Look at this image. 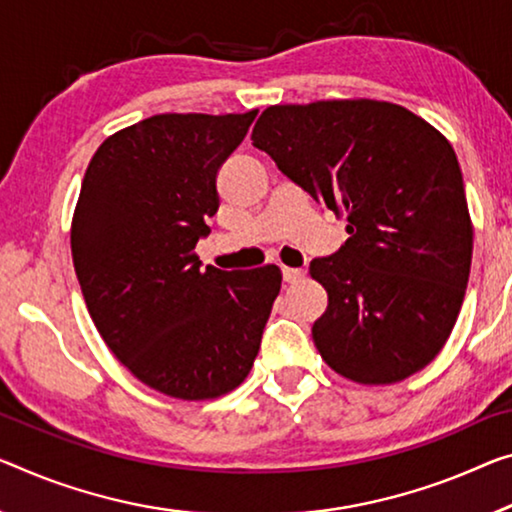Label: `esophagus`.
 <instances>
[{"instance_id": "34e87169", "label": "esophagus", "mask_w": 512, "mask_h": 512, "mask_svg": "<svg viewBox=\"0 0 512 512\" xmlns=\"http://www.w3.org/2000/svg\"><path fill=\"white\" fill-rule=\"evenodd\" d=\"M283 281H288V283H297V281H302L304 279V270L302 267H283Z\"/></svg>"}]
</instances>
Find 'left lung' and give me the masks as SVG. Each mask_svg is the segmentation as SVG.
<instances>
[{
	"instance_id": "1",
	"label": "left lung",
	"mask_w": 512,
	"mask_h": 512,
	"mask_svg": "<svg viewBox=\"0 0 512 512\" xmlns=\"http://www.w3.org/2000/svg\"><path fill=\"white\" fill-rule=\"evenodd\" d=\"M251 141L293 183L348 217L350 238L311 261L327 290L313 343L359 384H393L444 348L469 281L471 226L453 146L384 100L272 105Z\"/></svg>"
}]
</instances>
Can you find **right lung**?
I'll list each match as a JSON object with an SVG mask.
<instances>
[{"instance_id": "add662e5", "label": "right lung", "mask_w": 512, "mask_h": 512, "mask_svg": "<svg viewBox=\"0 0 512 512\" xmlns=\"http://www.w3.org/2000/svg\"><path fill=\"white\" fill-rule=\"evenodd\" d=\"M256 114L151 116L102 141L82 180L70 249L86 309L116 359L171 398L240 387L279 295L277 265L201 270L194 254Z\"/></svg>"}]
</instances>
